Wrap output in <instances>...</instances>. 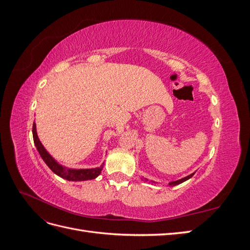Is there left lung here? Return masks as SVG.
Wrapping results in <instances>:
<instances>
[{
  "label": "left lung",
  "instance_id": "left-lung-1",
  "mask_svg": "<svg viewBox=\"0 0 250 250\" xmlns=\"http://www.w3.org/2000/svg\"><path fill=\"white\" fill-rule=\"evenodd\" d=\"M195 174V172L194 173H192V174H190V175H188V176H186V177H184V178H181V179H178V180H175V181H171V183H169V186H172V187H174V186H177V185H180V184H183L184 181H186V180H188V179H190L193 175ZM142 180H148L147 178H142ZM151 183H153V184H157V183H155V181H152L151 180Z\"/></svg>",
  "mask_w": 250,
  "mask_h": 250
}]
</instances>
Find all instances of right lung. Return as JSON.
I'll return each instance as SVG.
<instances>
[{"label": "right lung", "instance_id": "1", "mask_svg": "<svg viewBox=\"0 0 250 250\" xmlns=\"http://www.w3.org/2000/svg\"><path fill=\"white\" fill-rule=\"evenodd\" d=\"M32 133H33V141L35 144V147L39 151L40 155L43 160V162L46 163L48 167L54 172L56 175L60 176L62 178H64L69 181H84V180H89V179H95L100 175V173L103 169L104 163L98 168H93V169H69L63 167L62 165H60L57 163L54 158L52 157V155L48 152L42 146V142L39 139V135H37L36 132V124L35 122L33 123L32 127Z\"/></svg>", "mask_w": 250, "mask_h": 250}]
</instances>
